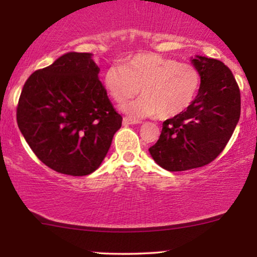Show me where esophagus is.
<instances>
[{"label":"esophagus","mask_w":257,"mask_h":257,"mask_svg":"<svg viewBox=\"0 0 257 257\" xmlns=\"http://www.w3.org/2000/svg\"><path fill=\"white\" fill-rule=\"evenodd\" d=\"M139 120H135V119H131V118H126V117H124L123 118V124L124 125H131V124H138Z\"/></svg>","instance_id":"esophagus-1"}]
</instances>
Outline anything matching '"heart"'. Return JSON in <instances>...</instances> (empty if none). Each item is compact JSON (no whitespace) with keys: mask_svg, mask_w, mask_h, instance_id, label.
<instances>
[{"mask_svg":"<svg viewBox=\"0 0 257 257\" xmlns=\"http://www.w3.org/2000/svg\"><path fill=\"white\" fill-rule=\"evenodd\" d=\"M105 87L118 104L140 91L143 95L122 106L134 118L158 116L173 118L193 104L202 76L193 65L179 63L156 53H139L124 65H113L105 72Z\"/></svg>","mask_w":257,"mask_h":257,"instance_id":"b5f03b06","label":"heart"}]
</instances>
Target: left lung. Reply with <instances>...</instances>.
Masks as SVG:
<instances>
[{"mask_svg":"<svg viewBox=\"0 0 257 257\" xmlns=\"http://www.w3.org/2000/svg\"><path fill=\"white\" fill-rule=\"evenodd\" d=\"M202 84L193 104L163 122L155 145L149 149L156 163L169 172L204 167L223 151L240 117V90L222 61L192 59Z\"/></svg>","mask_w":257,"mask_h":257,"instance_id":"8db88e82","label":"left lung"}]
</instances>
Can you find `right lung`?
Here are the masks:
<instances>
[{"instance_id":"add662e5","label":"right lung","mask_w":257,"mask_h":257,"mask_svg":"<svg viewBox=\"0 0 257 257\" xmlns=\"http://www.w3.org/2000/svg\"><path fill=\"white\" fill-rule=\"evenodd\" d=\"M90 53L70 52L35 71L23 87L17 122L35 155L55 172H95L122 125Z\"/></svg>"}]
</instances>
